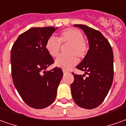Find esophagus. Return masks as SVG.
<instances>
[{
  "label": "esophagus",
  "instance_id": "34e87169",
  "mask_svg": "<svg viewBox=\"0 0 126 126\" xmlns=\"http://www.w3.org/2000/svg\"><path fill=\"white\" fill-rule=\"evenodd\" d=\"M63 72L64 73V74H65V73H67V71H66V70H65V69H63Z\"/></svg>",
  "mask_w": 126,
  "mask_h": 126
}]
</instances>
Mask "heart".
Listing matches in <instances>:
<instances>
[{
  "instance_id": "b5f03b06",
  "label": "heart",
  "mask_w": 126,
  "mask_h": 126,
  "mask_svg": "<svg viewBox=\"0 0 126 126\" xmlns=\"http://www.w3.org/2000/svg\"><path fill=\"white\" fill-rule=\"evenodd\" d=\"M79 30L68 28L59 33V38L51 36L46 43V50L52 57H57L61 49V43H69L67 55H61L55 60V65L65 70L71 69L78 63V58H84L88 51L87 42Z\"/></svg>"
}]
</instances>
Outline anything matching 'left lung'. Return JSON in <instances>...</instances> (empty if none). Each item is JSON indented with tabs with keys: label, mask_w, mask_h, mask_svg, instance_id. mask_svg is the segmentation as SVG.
Masks as SVG:
<instances>
[{
	"label": "left lung",
	"mask_w": 126,
	"mask_h": 126,
	"mask_svg": "<svg viewBox=\"0 0 126 126\" xmlns=\"http://www.w3.org/2000/svg\"><path fill=\"white\" fill-rule=\"evenodd\" d=\"M87 35L89 49L77 69L88 74H73L71 84L73 100L78 106L86 109L96 108L102 103L113 80V52L109 41L102 34L87 25L74 24ZM85 76V75H84Z\"/></svg>",
	"instance_id": "obj_1"
}]
</instances>
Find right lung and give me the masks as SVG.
I'll use <instances>...</instances> for the list:
<instances>
[{
  "label": "right lung",
  "instance_id": "add662e5",
  "mask_svg": "<svg viewBox=\"0 0 126 126\" xmlns=\"http://www.w3.org/2000/svg\"><path fill=\"white\" fill-rule=\"evenodd\" d=\"M56 30L53 26L31 28L19 35L11 48L14 86L24 102L34 109L53 103L63 77L59 67L46 71L54 60L46 50V43Z\"/></svg>",
  "mask_w": 126,
  "mask_h": 126
}]
</instances>
